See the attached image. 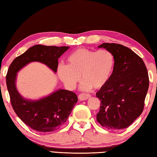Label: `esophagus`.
Listing matches in <instances>:
<instances>
[{
	"mask_svg": "<svg viewBox=\"0 0 157 157\" xmlns=\"http://www.w3.org/2000/svg\"><path fill=\"white\" fill-rule=\"evenodd\" d=\"M91 95L88 94H81L79 95L78 98L79 100H86L87 99H89V98H91Z\"/></svg>",
	"mask_w": 157,
	"mask_h": 157,
	"instance_id": "obj_1",
	"label": "esophagus"
}]
</instances>
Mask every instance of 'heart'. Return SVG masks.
Segmentation results:
<instances>
[{
	"mask_svg": "<svg viewBox=\"0 0 157 157\" xmlns=\"http://www.w3.org/2000/svg\"><path fill=\"white\" fill-rule=\"evenodd\" d=\"M67 64L58 66V75L66 87L70 90L75 88L79 77L84 81L82 90L100 89L112 76L115 58L108 50H93L78 48L69 55Z\"/></svg>",
	"mask_w": 157,
	"mask_h": 157,
	"instance_id": "obj_1",
	"label": "heart"
}]
</instances>
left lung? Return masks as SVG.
<instances>
[{"instance_id":"obj_1","label":"left lung","mask_w":157,"mask_h":157,"mask_svg":"<svg viewBox=\"0 0 157 157\" xmlns=\"http://www.w3.org/2000/svg\"><path fill=\"white\" fill-rule=\"evenodd\" d=\"M115 58L112 76L97 92L101 101L97 121L112 130L128 127L142 113L149 88L145 64L139 55L121 44L104 43Z\"/></svg>"}]
</instances>
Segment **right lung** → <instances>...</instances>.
Returning a JSON list of instances; mask_svg holds the SVG:
<instances>
[{
  "label": "right lung",
  "mask_w": 157,
  "mask_h": 157,
  "mask_svg": "<svg viewBox=\"0 0 157 157\" xmlns=\"http://www.w3.org/2000/svg\"><path fill=\"white\" fill-rule=\"evenodd\" d=\"M68 46L36 45L16 57L6 75V84L13 109L23 123L36 132H50L63 125L78 102L73 91L60 89L41 100H25L18 94L15 85L17 73L32 62H39L57 72L58 59Z\"/></svg>",
  "instance_id": "add662e5"
}]
</instances>
